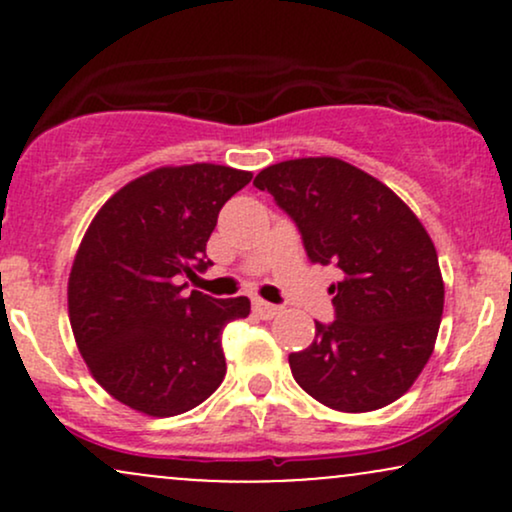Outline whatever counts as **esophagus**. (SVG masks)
<instances>
[{
	"mask_svg": "<svg viewBox=\"0 0 512 512\" xmlns=\"http://www.w3.org/2000/svg\"><path fill=\"white\" fill-rule=\"evenodd\" d=\"M252 313H255L257 317H262V320H272V317L281 313V308L279 305L262 301V298H255V301H252Z\"/></svg>",
	"mask_w": 512,
	"mask_h": 512,
	"instance_id": "1",
	"label": "esophagus"
}]
</instances>
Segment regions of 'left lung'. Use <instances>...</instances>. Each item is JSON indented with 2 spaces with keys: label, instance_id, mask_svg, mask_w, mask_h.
<instances>
[{
  "label": "left lung",
  "instance_id": "8db88e82",
  "mask_svg": "<svg viewBox=\"0 0 512 512\" xmlns=\"http://www.w3.org/2000/svg\"><path fill=\"white\" fill-rule=\"evenodd\" d=\"M252 185L296 221L313 262H334L337 320L289 356L296 383L325 407L361 414L414 385L436 346L445 284L424 223L385 182L342 158L267 166Z\"/></svg>",
  "mask_w": 512,
  "mask_h": 512
}]
</instances>
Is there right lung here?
I'll return each mask as SVG.
<instances>
[{"label":"right lung","mask_w":512,"mask_h":512,"mask_svg":"<svg viewBox=\"0 0 512 512\" xmlns=\"http://www.w3.org/2000/svg\"><path fill=\"white\" fill-rule=\"evenodd\" d=\"M252 180L216 163L163 166L127 182L88 223L72 272L69 322L96 383L146 416H178L226 375L221 332L250 301L185 293L207 269L223 204Z\"/></svg>","instance_id":"obj_1"}]
</instances>
